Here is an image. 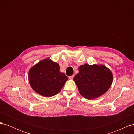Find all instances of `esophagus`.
I'll return each mask as SVG.
<instances>
[{"label":"esophagus","instance_id":"esophagus-1","mask_svg":"<svg viewBox=\"0 0 134 134\" xmlns=\"http://www.w3.org/2000/svg\"><path fill=\"white\" fill-rule=\"evenodd\" d=\"M74 78V75H71V76H69V78L70 79H72Z\"/></svg>","mask_w":134,"mask_h":134}]
</instances>
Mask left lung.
<instances>
[{
	"label": "left lung",
	"mask_w": 134,
	"mask_h": 134,
	"mask_svg": "<svg viewBox=\"0 0 134 134\" xmlns=\"http://www.w3.org/2000/svg\"><path fill=\"white\" fill-rule=\"evenodd\" d=\"M79 72L74 77L80 94L84 98L92 99L104 94L110 88L113 75L103 65H82Z\"/></svg>",
	"instance_id": "8db88e82"
}]
</instances>
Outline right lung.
<instances>
[{
	"label": "right lung",
	"instance_id": "obj_1",
	"mask_svg": "<svg viewBox=\"0 0 134 134\" xmlns=\"http://www.w3.org/2000/svg\"><path fill=\"white\" fill-rule=\"evenodd\" d=\"M28 80L35 92L43 97H50L60 92L68 78L60 71L59 64L47 58L30 69Z\"/></svg>",
	"mask_w": 134,
	"mask_h": 134
}]
</instances>
